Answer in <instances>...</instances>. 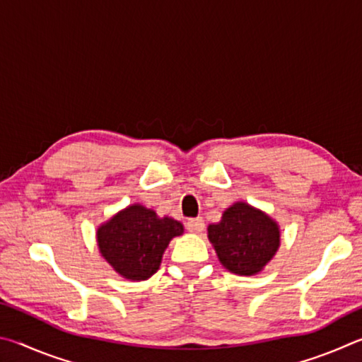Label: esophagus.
<instances>
[{"label": "esophagus", "mask_w": 362, "mask_h": 362, "mask_svg": "<svg viewBox=\"0 0 362 362\" xmlns=\"http://www.w3.org/2000/svg\"><path fill=\"white\" fill-rule=\"evenodd\" d=\"M187 230L192 231V233H199L204 230V220L201 217H196V218H188L187 220Z\"/></svg>", "instance_id": "34e87169"}]
</instances>
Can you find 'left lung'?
Segmentation results:
<instances>
[{"instance_id": "1", "label": "left lung", "mask_w": 362, "mask_h": 362, "mask_svg": "<svg viewBox=\"0 0 362 362\" xmlns=\"http://www.w3.org/2000/svg\"><path fill=\"white\" fill-rule=\"evenodd\" d=\"M207 233L220 263L241 276L259 273L279 246L278 225L246 203L228 207L218 223L209 225Z\"/></svg>"}]
</instances>
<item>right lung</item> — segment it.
I'll return each instance as SVG.
<instances>
[{"instance_id":"obj_1","label":"right lung","mask_w":362,"mask_h":362,"mask_svg":"<svg viewBox=\"0 0 362 362\" xmlns=\"http://www.w3.org/2000/svg\"><path fill=\"white\" fill-rule=\"evenodd\" d=\"M182 233L183 226L177 220L158 218L151 209L136 204L102 225L97 243L115 272L127 279L142 281L156 273L164 249Z\"/></svg>"}]
</instances>
